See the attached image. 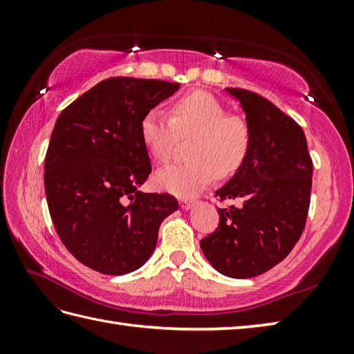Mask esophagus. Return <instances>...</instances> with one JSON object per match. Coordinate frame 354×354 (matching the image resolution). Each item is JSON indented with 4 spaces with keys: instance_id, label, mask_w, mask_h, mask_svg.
<instances>
[{
    "instance_id": "34e87169",
    "label": "esophagus",
    "mask_w": 354,
    "mask_h": 354,
    "mask_svg": "<svg viewBox=\"0 0 354 354\" xmlns=\"http://www.w3.org/2000/svg\"><path fill=\"white\" fill-rule=\"evenodd\" d=\"M179 205H181L183 209H190L193 205H194V201H190V199H181L179 201Z\"/></svg>"
}]
</instances>
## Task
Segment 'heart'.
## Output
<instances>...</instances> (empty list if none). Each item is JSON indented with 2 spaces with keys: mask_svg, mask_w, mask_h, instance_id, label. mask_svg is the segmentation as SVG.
<instances>
[{
  "mask_svg": "<svg viewBox=\"0 0 354 354\" xmlns=\"http://www.w3.org/2000/svg\"><path fill=\"white\" fill-rule=\"evenodd\" d=\"M141 140L156 161L170 158L178 137H192L185 164H171L156 173L160 189L189 198L213 181L227 178L246 161L251 131L243 118L228 115L227 108L204 91L189 93L171 103L169 115L152 109L140 123Z\"/></svg>",
  "mask_w": 354,
  "mask_h": 354,
  "instance_id": "1",
  "label": "heart"
}]
</instances>
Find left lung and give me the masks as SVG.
Here are the masks:
<instances>
[{
	"label": "left lung",
	"mask_w": 354,
	"mask_h": 354,
	"mask_svg": "<svg viewBox=\"0 0 354 354\" xmlns=\"http://www.w3.org/2000/svg\"><path fill=\"white\" fill-rule=\"evenodd\" d=\"M240 102L251 131V149L236 175L216 192L242 199L219 208V227L201 240L212 266L231 278L266 272L288 257L303 234L312 190V158L299 124L265 97L227 88Z\"/></svg>",
	"instance_id": "obj_1"
}]
</instances>
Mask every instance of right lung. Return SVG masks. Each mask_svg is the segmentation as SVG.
<instances>
[{
    "mask_svg": "<svg viewBox=\"0 0 354 354\" xmlns=\"http://www.w3.org/2000/svg\"><path fill=\"white\" fill-rule=\"evenodd\" d=\"M179 84L111 77L57 117L45 155V196L66 250L85 266L124 275L152 255L161 222L178 209L167 193H142L152 171L142 115Z\"/></svg>",
    "mask_w": 354,
    "mask_h": 354,
    "instance_id": "obj_1",
    "label": "right lung"
}]
</instances>
